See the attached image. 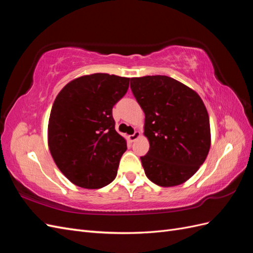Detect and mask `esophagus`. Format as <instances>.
<instances>
[{
  "label": "esophagus",
  "instance_id": "1",
  "mask_svg": "<svg viewBox=\"0 0 253 253\" xmlns=\"http://www.w3.org/2000/svg\"><path fill=\"white\" fill-rule=\"evenodd\" d=\"M138 137H140V133H139L138 131H136L133 135H129V136H128V139H129V141L133 142V141H135L137 138H138Z\"/></svg>",
  "mask_w": 253,
  "mask_h": 253
}]
</instances>
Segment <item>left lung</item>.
Instances as JSON below:
<instances>
[{
	"label": "left lung",
	"instance_id": "8db88e82",
	"mask_svg": "<svg viewBox=\"0 0 253 253\" xmlns=\"http://www.w3.org/2000/svg\"><path fill=\"white\" fill-rule=\"evenodd\" d=\"M131 89L145 115L150 150L140 157L145 175L160 187L180 185L200 169L210 150L209 115L202 98L160 75L131 78Z\"/></svg>",
	"mask_w": 253,
	"mask_h": 253
}]
</instances>
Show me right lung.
<instances>
[{
  "label": "right lung",
  "instance_id": "1",
  "mask_svg": "<svg viewBox=\"0 0 253 253\" xmlns=\"http://www.w3.org/2000/svg\"><path fill=\"white\" fill-rule=\"evenodd\" d=\"M129 78L109 74L82 76L67 83L52 104L48 148L59 170L74 185L99 189L112 182L126 141L115 129L112 110Z\"/></svg>",
  "mask_w": 253,
  "mask_h": 253
}]
</instances>
